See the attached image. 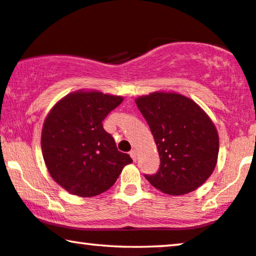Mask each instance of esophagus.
Here are the masks:
<instances>
[{
    "label": "esophagus",
    "mask_w": 256,
    "mask_h": 256,
    "mask_svg": "<svg viewBox=\"0 0 256 256\" xmlns=\"http://www.w3.org/2000/svg\"><path fill=\"white\" fill-rule=\"evenodd\" d=\"M130 156H131V158L134 159V162H136V160H137V150H131V152H130Z\"/></svg>",
    "instance_id": "esophagus-1"
}]
</instances>
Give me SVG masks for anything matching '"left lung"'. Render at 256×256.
<instances>
[{
    "label": "left lung",
    "mask_w": 256,
    "mask_h": 256,
    "mask_svg": "<svg viewBox=\"0 0 256 256\" xmlns=\"http://www.w3.org/2000/svg\"><path fill=\"white\" fill-rule=\"evenodd\" d=\"M136 104L154 138L160 168L145 174L150 184L171 196H182L202 186L214 171L219 136L205 111L176 92H153Z\"/></svg>",
    "instance_id": "obj_1"
}]
</instances>
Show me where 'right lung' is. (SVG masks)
Here are the masks:
<instances>
[{
	"label": "right lung",
	"instance_id": "1",
	"mask_svg": "<svg viewBox=\"0 0 256 256\" xmlns=\"http://www.w3.org/2000/svg\"><path fill=\"white\" fill-rule=\"evenodd\" d=\"M122 97L98 91H77L54 104L44 120L42 153L52 179L78 196H94L116 182L132 162L118 151L103 120Z\"/></svg>",
	"mask_w": 256,
	"mask_h": 256
}]
</instances>
